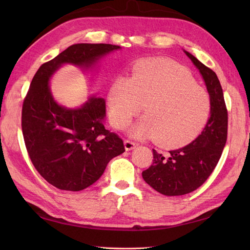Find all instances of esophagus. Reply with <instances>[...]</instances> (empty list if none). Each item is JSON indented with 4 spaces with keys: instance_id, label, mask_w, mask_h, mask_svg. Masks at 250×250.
Segmentation results:
<instances>
[{
    "instance_id": "34e87169",
    "label": "esophagus",
    "mask_w": 250,
    "mask_h": 250,
    "mask_svg": "<svg viewBox=\"0 0 250 250\" xmlns=\"http://www.w3.org/2000/svg\"><path fill=\"white\" fill-rule=\"evenodd\" d=\"M135 147H136V144H135L133 141H130V140H125V150H132V149H134Z\"/></svg>"
}]
</instances>
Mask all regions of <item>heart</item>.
Segmentation results:
<instances>
[{"label": "heart", "mask_w": 250, "mask_h": 250, "mask_svg": "<svg viewBox=\"0 0 250 250\" xmlns=\"http://www.w3.org/2000/svg\"><path fill=\"white\" fill-rule=\"evenodd\" d=\"M145 115L131 126L135 137L155 139L158 145H189L207 125L211 114L208 92L177 62L146 59L135 64L130 78L117 79L108 94L109 118L124 128L139 113Z\"/></svg>", "instance_id": "1"}]
</instances>
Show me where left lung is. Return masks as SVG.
<instances>
[{
	"label": "left lung",
	"mask_w": 250,
	"mask_h": 250,
	"mask_svg": "<svg viewBox=\"0 0 250 250\" xmlns=\"http://www.w3.org/2000/svg\"><path fill=\"white\" fill-rule=\"evenodd\" d=\"M203 77L211 100V114L204 130L189 145L167 155L153 151L152 164L143 171L145 182L158 192L174 196L192 192L213 173L228 135V110L216 73L185 50Z\"/></svg>",
	"instance_id": "1"
}]
</instances>
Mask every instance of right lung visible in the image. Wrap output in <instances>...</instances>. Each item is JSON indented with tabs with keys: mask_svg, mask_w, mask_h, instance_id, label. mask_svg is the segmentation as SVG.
Wrapping results in <instances>:
<instances>
[{
	"mask_svg": "<svg viewBox=\"0 0 250 250\" xmlns=\"http://www.w3.org/2000/svg\"><path fill=\"white\" fill-rule=\"evenodd\" d=\"M110 44H75L42 64L32 79L21 114L24 144L36 171L56 188L81 191L102 176L124 142L105 129V100L89 98L79 108L58 104L49 79L63 64L88 68L109 52Z\"/></svg>",
	"mask_w": 250,
	"mask_h": 250,
	"instance_id": "obj_1",
	"label": "right lung"
}]
</instances>
